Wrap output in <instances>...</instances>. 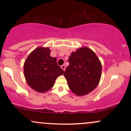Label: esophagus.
Returning a JSON list of instances; mask_svg holds the SVG:
<instances>
[{"label":"esophagus","mask_w":131,"mask_h":131,"mask_svg":"<svg viewBox=\"0 0 131 131\" xmlns=\"http://www.w3.org/2000/svg\"><path fill=\"white\" fill-rule=\"evenodd\" d=\"M61 68L63 69V71H65V69H66V67H65V66H64V65H62V66H61Z\"/></svg>","instance_id":"esophagus-1"}]
</instances>
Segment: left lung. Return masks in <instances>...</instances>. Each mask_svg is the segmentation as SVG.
<instances>
[{
    "instance_id": "left-lung-1",
    "label": "left lung",
    "mask_w": 131,
    "mask_h": 131,
    "mask_svg": "<svg viewBox=\"0 0 131 131\" xmlns=\"http://www.w3.org/2000/svg\"><path fill=\"white\" fill-rule=\"evenodd\" d=\"M68 62L64 76L71 91L84 95L95 89L102 73L101 63L95 53L86 47H82L71 53Z\"/></svg>"
}]
</instances>
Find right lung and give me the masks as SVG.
<instances>
[{"label": "right lung", "instance_id": "add662e5", "mask_svg": "<svg viewBox=\"0 0 131 131\" xmlns=\"http://www.w3.org/2000/svg\"><path fill=\"white\" fill-rule=\"evenodd\" d=\"M49 47L37 48L29 54L24 64L26 82L32 89L45 92L53 86L55 79L64 73L57 58L50 55Z\"/></svg>", "mask_w": 131, "mask_h": 131}]
</instances>
